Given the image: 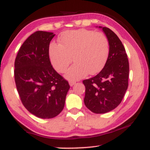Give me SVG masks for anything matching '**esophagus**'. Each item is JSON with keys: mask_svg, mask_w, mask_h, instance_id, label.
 I'll list each match as a JSON object with an SVG mask.
<instances>
[{"mask_svg": "<svg viewBox=\"0 0 150 150\" xmlns=\"http://www.w3.org/2000/svg\"><path fill=\"white\" fill-rule=\"evenodd\" d=\"M75 83H76V82H75V81H73V80H70L69 81V85L71 86V87L75 85Z\"/></svg>", "mask_w": 150, "mask_h": 150, "instance_id": "1", "label": "esophagus"}]
</instances>
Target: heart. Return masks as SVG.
<instances>
[{"label": "heart", "instance_id": "heart-1", "mask_svg": "<svg viewBox=\"0 0 150 150\" xmlns=\"http://www.w3.org/2000/svg\"><path fill=\"white\" fill-rule=\"evenodd\" d=\"M59 44L51 43L49 57L58 73L67 70L65 77L79 80L88 74L99 73L106 63L109 52V44L105 34L95 31L82 30L68 31L58 38Z\"/></svg>", "mask_w": 150, "mask_h": 150}]
</instances>
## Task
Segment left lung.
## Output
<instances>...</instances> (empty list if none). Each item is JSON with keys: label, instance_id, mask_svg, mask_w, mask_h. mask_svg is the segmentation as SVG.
I'll return each instance as SVG.
<instances>
[{"label": "left lung", "instance_id": "left-lung-1", "mask_svg": "<svg viewBox=\"0 0 150 150\" xmlns=\"http://www.w3.org/2000/svg\"><path fill=\"white\" fill-rule=\"evenodd\" d=\"M109 44V53L104 68L92 78L83 80L85 106L95 113H105L116 108L128 86L129 63L121 41L112 30L102 27Z\"/></svg>", "mask_w": 150, "mask_h": 150}]
</instances>
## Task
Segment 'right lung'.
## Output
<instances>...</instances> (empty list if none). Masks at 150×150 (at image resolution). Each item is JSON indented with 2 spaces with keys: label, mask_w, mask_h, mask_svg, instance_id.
<instances>
[{
  "label": "right lung",
  "mask_w": 150,
  "mask_h": 150,
  "mask_svg": "<svg viewBox=\"0 0 150 150\" xmlns=\"http://www.w3.org/2000/svg\"><path fill=\"white\" fill-rule=\"evenodd\" d=\"M55 34L37 31L27 38L15 61V85L22 104L41 118H52L63 109L68 82L53 69L49 44Z\"/></svg>",
  "instance_id": "obj_1"
}]
</instances>
